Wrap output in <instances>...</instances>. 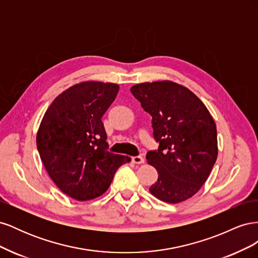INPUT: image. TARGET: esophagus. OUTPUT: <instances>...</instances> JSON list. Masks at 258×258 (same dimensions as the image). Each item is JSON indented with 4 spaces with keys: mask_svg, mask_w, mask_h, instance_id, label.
I'll return each instance as SVG.
<instances>
[{
    "mask_svg": "<svg viewBox=\"0 0 258 258\" xmlns=\"http://www.w3.org/2000/svg\"><path fill=\"white\" fill-rule=\"evenodd\" d=\"M132 162L137 163V165H141V163H144V158L142 156H135V157H132Z\"/></svg>",
    "mask_w": 258,
    "mask_h": 258,
    "instance_id": "obj_1",
    "label": "esophagus"
}]
</instances>
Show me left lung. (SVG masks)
<instances>
[{"mask_svg": "<svg viewBox=\"0 0 258 258\" xmlns=\"http://www.w3.org/2000/svg\"><path fill=\"white\" fill-rule=\"evenodd\" d=\"M132 95L152 116L158 150L146 154L158 172L150 187L156 198L178 204L205 184L217 158L215 122L201 100L184 86L162 81L131 87Z\"/></svg>", "mask_w": 258, "mask_h": 258, "instance_id": "obj_1", "label": "left lung"}]
</instances>
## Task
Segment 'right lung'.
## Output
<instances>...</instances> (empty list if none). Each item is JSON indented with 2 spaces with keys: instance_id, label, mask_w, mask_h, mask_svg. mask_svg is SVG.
Masks as SVG:
<instances>
[{
  "instance_id": "add662e5",
  "label": "right lung",
  "mask_w": 258,
  "mask_h": 258,
  "mask_svg": "<svg viewBox=\"0 0 258 258\" xmlns=\"http://www.w3.org/2000/svg\"><path fill=\"white\" fill-rule=\"evenodd\" d=\"M119 86L85 82L52 101L36 136L37 151L49 176L73 199H95L110 187L116 170L128 156L108 152L101 120Z\"/></svg>"
}]
</instances>
